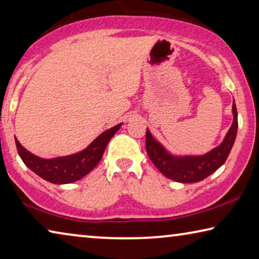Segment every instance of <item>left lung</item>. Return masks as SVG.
<instances>
[{"instance_id": "1", "label": "left lung", "mask_w": 259, "mask_h": 259, "mask_svg": "<svg viewBox=\"0 0 259 259\" xmlns=\"http://www.w3.org/2000/svg\"><path fill=\"white\" fill-rule=\"evenodd\" d=\"M233 124L219 146L204 155L198 157H175L165 150L159 142L152 137L149 129H146V152L154 166L167 176L181 183H194L202 181L205 178L218 169L228 158L229 152L234 145L237 133V110L235 102H233Z\"/></svg>"}]
</instances>
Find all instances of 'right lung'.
Returning <instances> with one entry per match:
<instances>
[{"mask_svg": "<svg viewBox=\"0 0 259 259\" xmlns=\"http://www.w3.org/2000/svg\"><path fill=\"white\" fill-rule=\"evenodd\" d=\"M121 125L122 123L104 131L99 135V137L94 139L91 144L81 152L55 159H42L36 157L26 149H24L16 138L15 142L23 162L36 175L51 183H71L84 178L99 163L110 138L121 128Z\"/></svg>", "mask_w": 259, "mask_h": 259, "instance_id": "add662e5", "label": "right lung"}]
</instances>
